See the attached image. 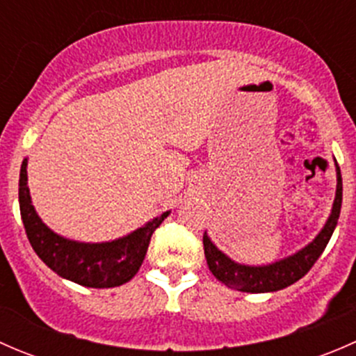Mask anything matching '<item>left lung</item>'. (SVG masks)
I'll return each mask as SVG.
<instances>
[{"label": "left lung", "instance_id": "1", "mask_svg": "<svg viewBox=\"0 0 356 356\" xmlns=\"http://www.w3.org/2000/svg\"><path fill=\"white\" fill-rule=\"evenodd\" d=\"M337 186H336V198H334L331 215L327 222L322 227V231L315 236L312 243L301 248L291 257L282 258V260L274 261L268 265H245L238 264L232 258H229L224 251L218 250L211 243L208 234H203L204 258H207L208 268L211 274L225 284L227 288L243 291V293H272V291L284 289L288 286L300 281L312 267L322 251L327 246L334 229L337 225V218L341 213V203H343V181H341L339 165L336 163Z\"/></svg>", "mask_w": 356, "mask_h": 356}]
</instances>
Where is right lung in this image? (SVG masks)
Masks as SVG:
<instances>
[{"instance_id": "1", "label": "right lung", "mask_w": 356, "mask_h": 356, "mask_svg": "<svg viewBox=\"0 0 356 356\" xmlns=\"http://www.w3.org/2000/svg\"><path fill=\"white\" fill-rule=\"evenodd\" d=\"M20 215L31 246L60 277L86 288H117L138 274L156 227L170 215L163 211L124 238L106 243H81L53 232L35 211L27 186V158L19 181Z\"/></svg>"}]
</instances>
